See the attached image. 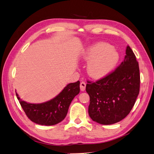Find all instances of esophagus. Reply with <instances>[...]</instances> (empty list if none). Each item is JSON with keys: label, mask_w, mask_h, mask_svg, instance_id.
Masks as SVG:
<instances>
[{"label": "esophagus", "mask_w": 154, "mask_h": 154, "mask_svg": "<svg viewBox=\"0 0 154 154\" xmlns=\"http://www.w3.org/2000/svg\"><path fill=\"white\" fill-rule=\"evenodd\" d=\"M86 87V83L84 82H82L80 83V90L82 91H84L85 90Z\"/></svg>", "instance_id": "1"}]
</instances>
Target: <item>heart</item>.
Wrapping results in <instances>:
<instances>
[{
	"instance_id": "obj_1",
	"label": "heart",
	"mask_w": 154,
	"mask_h": 154,
	"mask_svg": "<svg viewBox=\"0 0 154 154\" xmlns=\"http://www.w3.org/2000/svg\"><path fill=\"white\" fill-rule=\"evenodd\" d=\"M87 65V72L93 78L98 79L106 76L112 70L119 59L115 48L106 43L100 42L87 48L83 56Z\"/></svg>"
}]
</instances>
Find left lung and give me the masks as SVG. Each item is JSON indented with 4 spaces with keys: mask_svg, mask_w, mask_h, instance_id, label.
<instances>
[{
    "mask_svg": "<svg viewBox=\"0 0 154 154\" xmlns=\"http://www.w3.org/2000/svg\"><path fill=\"white\" fill-rule=\"evenodd\" d=\"M87 83L88 112L94 122L112 125L124 119L133 108L140 88L139 63L133 51L127 46L124 61L114 71Z\"/></svg>",
    "mask_w": 154,
    "mask_h": 154,
    "instance_id": "obj_1",
    "label": "left lung"
}]
</instances>
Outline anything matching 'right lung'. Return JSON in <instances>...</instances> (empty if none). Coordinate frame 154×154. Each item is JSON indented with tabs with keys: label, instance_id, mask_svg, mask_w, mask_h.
<instances>
[{
	"label": "right lung",
	"instance_id": "right-lung-1",
	"mask_svg": "<svg viewBox=\"0 0 154 154\" xmlns=\"http://www.w3.org/2000/svg\"><path fill=\"white\" fill-rule=\"evenodd\" d=\"M80 92V81L68 84L54 98L45 103L32 104L16 96L24 112L31 122L41 125H54L61 122L67 114L71 101Z\"/></svg>",
	"mask_w": 154,
	"mask_h": 154
}]
</instances>
